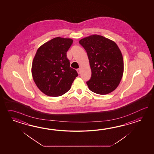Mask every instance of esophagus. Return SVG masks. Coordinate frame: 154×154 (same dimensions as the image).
<instances>
[{"label":"esophagus","mask_w":154,"mask_h":154,"mask_svg":"<svg viewBox=\"0 0 154 154\" xmlns=\"http://www.w3.org/2000/svg\"><path fill=\"white\" fill-rule=\"evenodd\" d=\"M76 71H77V72H78V74H80V72H81V69H80V68H79V69L76 70Z\"/></svg>","instance_id":"obj_1"}]
</instances>
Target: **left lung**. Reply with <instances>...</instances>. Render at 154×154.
<instances>
[{"label":"left lung","instance_id":"8db88e82","mask_svg":"<svg viewBox=\"0 0 154 154\" xmlns=\"http://www.w3.org/2000/svg\"><path fill=\"white\" fill-rule=\"evenodd\" d=\"M79 43L87 52L91 77L86 84L91 91L106 95L118 87L121 80L124 63L121 50L111 39L93 35Z\"/></svg>","mask_w":154,"mask_h":154}]
</instances>
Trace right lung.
I'll return each instance as SVG.
<instances>
[{
  "label": "right lung",
  "instance_id": "add662e5",
  "mask_svg": "<svg viewBox=\"0 0 154 154\" xmlns=\"http://www.w3.org/2000/svg\"><path fill=\"white\" fill-rule=\"evenodd\" d=\"M71 38H54L40 46L33 58L31 72L33 81L45 95L57 97L68 91L78 76L70 66L66 52Z\"/></svg>",
  "mask_w": 154,
  "mask_h": 154
}]
</instances>
